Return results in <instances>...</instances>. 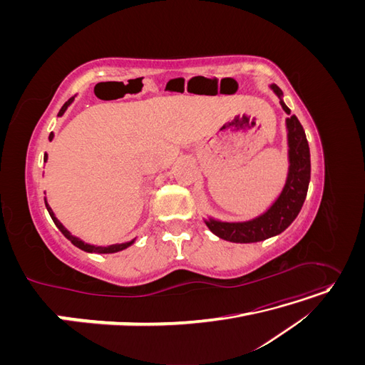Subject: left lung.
<instances>
[{
    "label": "left lung",
    "instance_id": "8db88e82",
    "mask_svg": "<svg viewBox=\"0 0 365 365\" xmlns=\"http://www.w3.org/2000/svg\"><path fill=\"white\" fill-rule=\"evenodd\" d=\"M271 90L280 97V105L284 113L291 114V109L283 102L280 88L272 83ZM286 128H288L289 172L280 196L263 215L247 222H220L210 217L205 224L217 237L236 244L260 242L280 235L300 213L311 181V152H309L304 129L295 115L286 118Z\"/></svg>",
    "mask_w": 365,
    "mask_h": 365
}]
</instances>
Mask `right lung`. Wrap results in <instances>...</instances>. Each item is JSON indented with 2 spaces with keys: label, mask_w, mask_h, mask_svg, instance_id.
Returning <instances> with one entry per match:
<instances>
[{
  "label": "right lung",
  "mask_w": 365,
  "mask_h": 365,
  "mask_svg": "<svg viewBox=\"0 0 365 365\" xmlns=\"http://www.w3.org/2000/svg\"><path fill=\"white\" fill-rule=\"evenodd\" d=\"M73 101H74V97L68 98V102H65V103H63V106L61 108V111H59V114H58L59 117H61V115H63V113L67 111V108L71 105V102H73ZM53 137H54V135H53V132H51L48 138H50V140H53ZM43 161H47V153H46V155H43ZM46 207H47V210H48V213H50V216H51V219H53L54 225H56V227L61 230V233H62L65 237H67L74 247L81 248V250H83V251H86V252H105V254H109V252H117V251H121V250L128 248L129 245L134 244V240H135V239H134V240H130V242H125V244H115V245H109V247H94V245H90V244H85V242H83V240H81L79 237H74V236L70 233V231L59 222L58 217L54 216L53 210H51V208H50V205L47 204V200H46Z\"/></svg>",
  "instance_id": "right-lung-1"
}]
</instances>
